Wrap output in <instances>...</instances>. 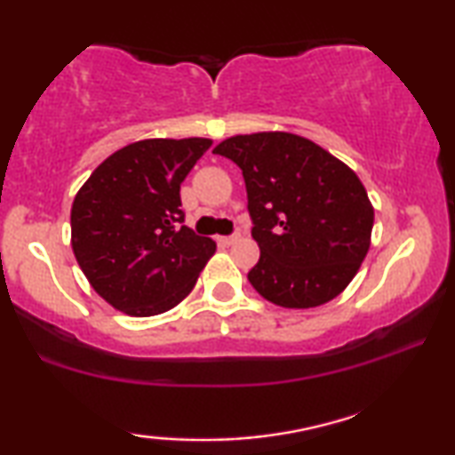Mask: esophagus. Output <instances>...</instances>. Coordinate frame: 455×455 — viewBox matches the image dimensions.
<instances>
[{"label": "esophagus", "mask_w": 455, "mask_h": 455, "mask_svg": "<svg viewBox=\"0 0 455 455\" xmlns=\"http://www.w3.org/2000/svg\"><path fill=\"white\" fill-rule=\"evenodd\" d=\"M238 240H240V234L238 232L232 234V235H221V238H220V242L226 243V246H229V243H235Z\"/></svg>", "instance_id": "esophagus-1"}]
</instances>
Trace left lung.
Returning <instances> with one entry per match:
<instances>
[{
  "label": "left lung",
  "mask_w": 455,
  "mask_h": 455,
  "mask_svg": "<svg viewBox=\"0 0 455 455\" xmlns=\"http://www.w3.org/2000/svg\"><path fill=\"white\" fill-rule=\"evenodd\" d=\"M242 170L260 259L248 281L283 307L337 298L363 262L373 228L365 187L314 141L293 133L235 135L213 149Z\"/></svg>",
  "instance_id": "1"
}]
</instances>
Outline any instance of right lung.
Returning a JSON list of instances; mask_svg holds the SVG:
<instances>
[{"mask_svg":"<svg viewBox=\"0 0 455 455\" xmlns=\"http://www.w3.org/2000/svg\"><path fill=\"white\" fill-rule=\"evenodd\" d=\"M212 140H146L98 166L71 207V246L96 293L129 315L187 298L215 242L184 226L180 184Z\"/></svg>","mask_w":455,"mask_h":455,"instance_id":"obj_1","label":"right lung"}]
</instances>
